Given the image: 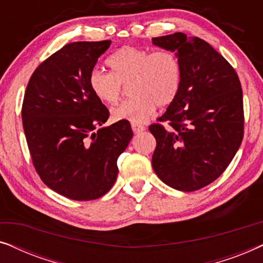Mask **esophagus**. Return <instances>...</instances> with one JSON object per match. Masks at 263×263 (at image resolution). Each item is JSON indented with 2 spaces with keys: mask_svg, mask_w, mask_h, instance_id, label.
Masks as SVG:
<instances>
[{
  "mask_svg": "<svg viewBox=\"0 0 263 263\" xmlns=\"http://www.w3.org/2000/svg\"><path fill=\"white\" fill-rule=\"evenodd\" d=\"M132 129L133 132L135 133V134H138V133H141L143 130H146V127L142 124H138V123H132Z\"/></svg>",
  "mask_w": 263,
  "mask_h": 263,
  "instance_id": "esophagus-1",
  "label": "esophagus"
}]
</instances>
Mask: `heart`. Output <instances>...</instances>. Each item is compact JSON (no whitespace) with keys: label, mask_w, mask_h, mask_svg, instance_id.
Instances as JSON below:
<instances>
[{"label":"heart","mask_w":263,"mask_h":263,"mask_svg":"<svg viewBox=\"0 0 263 263\" xmlns=\"http://www.w3.org/2000/svg\"><path fill=\"white\" fill-rule=\"evenodd\" d=\"M111 73L93 69L88 85L95 97L105 104L120 100L123 86L133 96L114 107L115 121L142 123L152 116L156 106L165 107L177 98L182 85V64L170 50H151L123 46L107 60Z\"/></svg>","instance_id":"heart-1"}]
</instances>
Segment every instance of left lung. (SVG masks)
I'll list each match as a JSON object with an SVG mask.
<instances>
[{"instance_id":"left-lung-1","label":"left lung","mask_w":263,"mask_h":263,"mask_svg":"<svg viewBox=\"0 0 263 263\" xmlns=\"http://www.w3.org/2000/svg\"><path fill=\"white\" fill-rule=\"evenodd\" d=\"M152 43L175 51L182 64L177 98L158 118L160 123L149 125L157 141L152 166L165 184L194 192L214 182L242 143L240 81L231 64L202 39L177 32Z\"/></svg>"}]
</instances>
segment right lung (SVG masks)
Listing matches in <instances>:
<instances>
[{
    "label": "right lung",
    "mask_w": 263,
    "mask_h": 263,
    "mask_svg": "<svg viewBox=\"0 0 263 263\" xmlns=\"http://www.w3.org/2000/svg\"><path fill=\"white\" fill-rule=\"evenodd\" d=\"M111 41L64 45L33 71L23 125L32 163L50 189L77 201L102 197L117 178V159L133 138L128 121L102 127L109 110L88 78Z\"/></svg>",
    "instance_id": "right-lung-1"
}]
</instances>
